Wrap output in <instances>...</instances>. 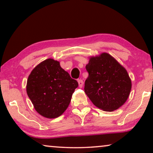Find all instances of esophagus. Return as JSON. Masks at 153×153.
I'll return each mask as SVG.
<instances>
[{
	"mask_svg": "<svg viewBox=\"0 0 153 153\" xmlns=\"http://www.w3.org/2000/svg\"><path fill=\"white\" fill-rule=\"evenodd\" d=\"M78 83H79V88H82L83 84V81L81 80V79H79V80H78Z\"/></svg>",
	"mask_w": 153,
	"mask_h": 153,
	"instance_id": "1",
	"label": "esophagus"
}]
</instances>
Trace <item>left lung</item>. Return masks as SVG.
Listing matches in <instances>:
<instances>
[{
	"mask_svg": "<svg viewBox=\"0 0 153 153\" xmlns=\"http://www.w3.org/2000/svg\"><path fill=\"white\" fill-rule=\"evenodd\" d=\"M85 93L97 107L106 111L118 109L126 102L131 88L126 70L106 53L90 58Z\"/></svg>",
	"mask_w": 153,
	"mask_h": 153,
	"instance_id": "1",
	"label": "left lung"
}]
</instances>
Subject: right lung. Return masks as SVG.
I'll use <instances>...</instances> for the list:
<instances>
[{
    "label": "right lung",
    "instance_id": "1",
    "mask_svg": "<svg viewBox=\"0 0 153 153\" xmlns=\"http://www.w3.org/2000/svg\"><path fill=\"white\" fill-rule=\"evenodd\" d=\"M78 85L60 67L59 62L49 58L31 72L26 91L37 112L45 118H55L68 107Z\"/></svg>",
    "mask_w": 153,
    "mask_h": 153
}]
</instances>
